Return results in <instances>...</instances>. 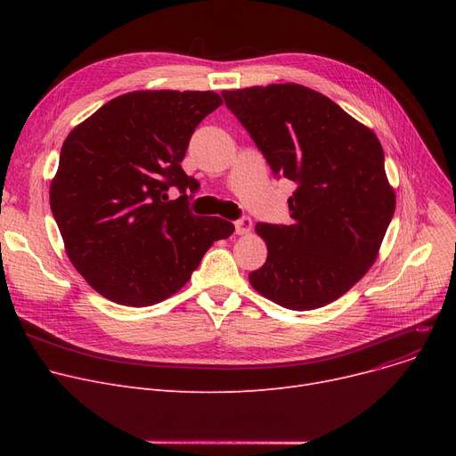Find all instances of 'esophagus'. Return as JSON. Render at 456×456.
I'll list each match as a JSON object with an SVG mask.
<instances>
[{
	"label": "esophagus",
	"instance_id": "esophagus-1",
	"mask_svg": "<svg viewBox=\"0 0 456 456\" xmlns=\"http://www.w3.org/2000/svg\"><path fill=\"white\" fill-rule=\"evenodd\" d=\"M234 227H236V234H248L253 227V222H251L249 216H242L240 220L234 222Z\"/></svg>",
	"mask_w": 456,
	"mask_h": 456
}]
</instances>
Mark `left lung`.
<instances>
[{
	"label": "left lung",
	"instance_id": "1",
	"mask_svg": "<svg viewBox=\"0 0 456 456\" xmlns=\"http://www.w3.org/2000/svg\"><path fill=\"white\" fill-rule=\"evenodd\" d=\"M275 177L297 184L290 225L256 224L268 258L253 289L290 310L344 296L375 262L395 210L385 151L371 129L301 85L222 92Z\"/></svg>",
	"mask_w": 456,
	"mask_h": 456
}]
</instances>
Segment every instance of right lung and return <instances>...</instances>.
Listing matches in <instances>:
<instances>
[{"label": "right lung", "mask_w": 456, "mask_h": 456, "mask_svg": "<svg viewBox=\"0 0 456 456\" xmlns=\"http://www.w3.org/2000/svg\"><path fill=\"white\" fill-rule=\"evenodd\" d=\"M220 105L216 92H129L66 136L50 205L71 265L103 297L164 301L232 234L231 222L190 212L200 183L181 167L191 133Z\"/></svg>", "instance_id": "right-lung-1"}]
</instances>
